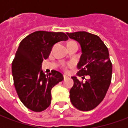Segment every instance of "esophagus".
Returning a JSON list of instances; mask_svg holds the SVG:
<instances>
[{
  "instance_id": "34e87169",
  "label": "esophagus",
  "mask_w": 128,
  "mask_h": 128,
  "mask_svg": "<svg viewBox=\"0 0 128 128\" xmlns=\"http://www.w3.org/2000/svg\"><path fill=\"white\" fill-rule=\"evenodd\" d=\"M63 76H64V80H66V79H67V78H68V76H67L66 75H63Z\"/></svg>"
}]
</instances>
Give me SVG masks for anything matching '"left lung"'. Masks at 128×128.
I'll use <instances>...</instances> for the list:
<instances>
[{"label": "left lung", "instance_id": "8db88e82", "mask_svg": "<svg viewBox=\"0 0 128 128\" xmlns=\"http://www.w3.org/2000/svg\"><path fill=\"white\" fill-rule=\"evenodd\" d=\"M80 44L82 56L78 64V76H87L85 82L72 77L74 84L70 99L77 109L89 111L103 101L111 83L112 66L109 52L99 36L86 32L66 33Z\"/></svg>", "mask_w": 128, "mask_h": 128}]
</instances>
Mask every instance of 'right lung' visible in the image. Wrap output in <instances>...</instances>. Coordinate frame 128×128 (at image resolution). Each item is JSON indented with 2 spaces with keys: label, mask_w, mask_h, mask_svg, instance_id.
Returning <instances> with one entry per match:
<instances>
[{
  "label": "right lung",
  "mask_w": 128,
  "mask_h": 128,
  "mask_svg": "<svg viewBox=\"0 0 128 128\" xmlns=\"http://www.w3.org/2000/svg\"><path fill=\"white\" fill-rule=\"evenodd\" d=\"M68 39L62 32L38 31L20 43L12 62V75L17 94L29 110L42 112L50 106L51 89L64 78L55 70L45 75L42 62L48 58L53 45Z\"/></svg>",
  "instance_id": "obj_1"
}]
</instances>
